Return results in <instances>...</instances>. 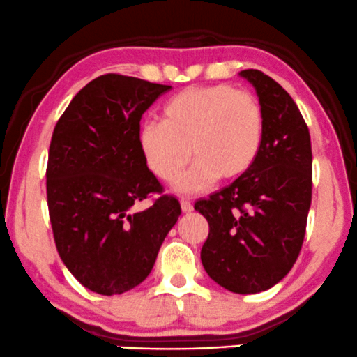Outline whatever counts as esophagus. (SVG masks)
Returning <instances> with one entry per match:
<instances>
[{"label": "esophagus", "instance_id": "1", "mask_svg": "<svg viewBox=\"0 0 357 357\" xmlns=\"http://www.w3.org/2000/svg\"><path fill=\"white\" fill-rule=\"evenodd\" d=\"M180 205H182V211L183 212H192V211H194V205H192L190 200L182 199V200H180Z\"/></svg>", "mask_w": 357, "mask_h": 357}]
</instances>
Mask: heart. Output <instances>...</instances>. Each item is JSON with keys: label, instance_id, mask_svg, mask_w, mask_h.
<instances>
[{"label": "heart", "instance_id": "1", "mask_svg": "<svg viewBox=\"0 0 357 357\" xmlns=\"http://www.w3.org/2000/svg\"><path fill=\"white\" fill-rule=\"evenodd\" d=\"M266 115L249 91L230 85L190 86L163 105L160 123L140 125L138 146L146 167L162 182L174 183L192 160L182 182L187 192L207 187L213 178L232 182L259 158Z\"/></svg>", "mask_w": 357, "mask_h": 357}]
</instances>
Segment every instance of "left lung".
<instances>
[{
    "instance_id": "1",
    "label": "left lung",
    "mask_w": 357,
    "mask_h": 357,
    "mask_svg": "<svg viewBox=\"0 0 357 357\" xmlns=\"http://www.w3.org/2000/svg\"><path fill=\"white\" fill-rule=\"evenodd\" d=\"M255 86L266 135L254 167L194 208L208 222L204 269L236 294L271 289L303 247L312 199L309 128L291 95L259 70L241 71Z\"/></svg>"
}]
</instances>
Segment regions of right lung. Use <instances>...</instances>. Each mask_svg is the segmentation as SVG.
I'll list each match as a JSON object with an SVG mask.
<instances>
[{"label":"right lung","instance_id":"obj_1","mask_svg":"<svg viewBox=\"0 0 357 357\" xmlns=\"http://www.w3.org/2000/svg\"><path fill=\"white\" fill-rule=\"evenodd\" d=\"M169 90L102 75L75 95L54 125L46 165L53 238L66 269L96 294H121L144 282L182 212L138 146L142 115ZM152 195L158 197L149 209L132 211Z\"/></svg>","mask_w":357,"mask_h":357}]
</instances>
